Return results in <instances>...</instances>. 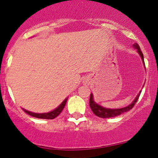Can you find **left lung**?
Returning <instances> with one entry per match:
<instances>
[{"mask_svg":"<svg viewBox=\"0 0 158 158\" xmlns=\"http://www.w3.org/2000/svg\"><path fill=\"white\" fill-rule=\"evenodd\" d=\"M133 47L135 48H136L138 51L139 54L141 56L142 60H143V64H145V62H144V58H143V54L142 52L141 49H140L139 46L137 44V43H134L133 45ZM141 91L139 93V94L136 96V98H135V100H133V103L131 104H130L128 106L124 107V108H121V109H114V110H111V109H106L104 108V107L101 106L97 104L94 101V99H93V94H91V96H90V100H89V105L90 107H91V110L94 112V115H96L97 116L100 118H112V117H115V116H118L121 114L124 113V112H127L133 108L134 106V105L136 104V103L137 102L139 98V95Z\"/></svg>","mask_w":158,"mask_h":158,"instance_id":"obj_1","label":"left lung"}]
</instances>
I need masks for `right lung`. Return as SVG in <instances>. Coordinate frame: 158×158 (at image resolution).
I'll return each instance as SVG.
<instances>
[{
    "label": "right lung",
    "mask_w": 158,
    "mask_h": 158,
    "mask_svg": "<svg viewBox=\"0 0 158 158\" xmlns=\"http://www.w3.org/2000/svg\"><path fill=\"white\" fill-rule=\"evenodd\" d=\"M67 101V98H66L65 100H64L63 102H62L61 104H60L59 106L58 107V108L55 109V110L52 111V112H47V113H42V114H41V113H34V112H29V111H27L25 110H23L25 111L26 113L28 114V115L33 116V117L37 118L54 119L55 118H56L57 116L59 115V114L62 112V110H63L64 108Z\"/></svg>",
    "instance_id": "right-lung-1"
}]
</instances>
